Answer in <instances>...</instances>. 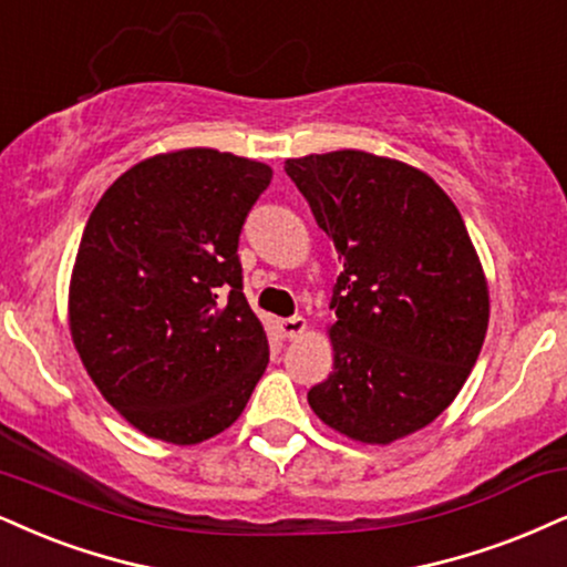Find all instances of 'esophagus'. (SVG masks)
I'll return each instance as SVG.
<instances>
[{"label":"esophagus","instance_id":"1","mask_svg":"<svg viewBox=\"0 0 567 567\" xmlns=\"http://www.w3.org/2000/svg\"><path fill=\"white\" fill-rule=\"evenodd\" d=\"M276 328H278V333H281L284 339H295V337H299V333L305 331L307 323H305L302 316H295V318L276 320Z\"/></svg>","mask_w":567,"mask_h":567}]
</instances>
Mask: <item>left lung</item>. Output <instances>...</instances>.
Returning a JSON list of instances; mask_svg holds the SVG:
<instances>
[{
  "mask_svg": "<svg viewBox=\"0 0 567 567\" xmlns=\"http://www.w3.org/2000/svg\"><path fill=\"white\" fill-rule=\"evenodd\" d=\"M344 270L333 373L307 391L354 442L389 444L442 415L476 365L488 289L463 215L423 171L341 150L286 159Z\"/></svg>",
  "mask_w": 567,
  "mask_h": 567,
  "instance_id": "obj_1",
  "label": "left lung"
}]
</instances>
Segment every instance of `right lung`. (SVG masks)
I'll list each match as a JSON object with an SVG mask.
<instances>
[{"label": "right lung", "mask_w": 567, "mask_h": 567, "mask_svg": "<svg viewBox=\"0 0 567 567\" xmlns=\"http://www.w3.org/2000/svg\"><path fill=\"white\" fill-rule=\"evenodd\" d=\"M270 178L230 152H167L125 171L89 215L70 333L104 400L146 436L226 431L268 368L239 236Z\"/></svg>", "instance_id": "add662e5"}]
</instances>
